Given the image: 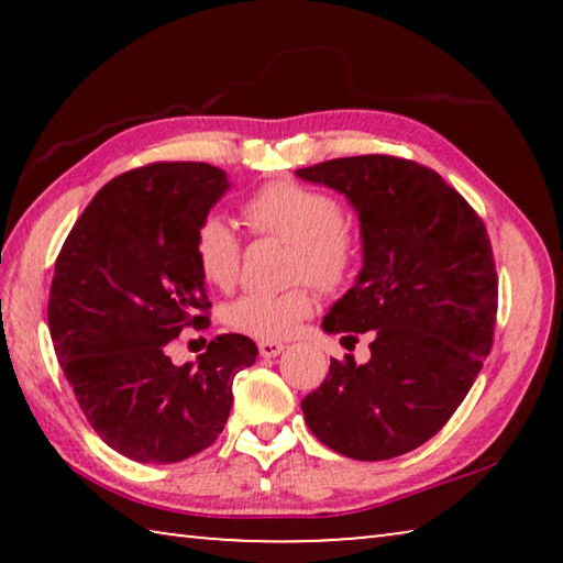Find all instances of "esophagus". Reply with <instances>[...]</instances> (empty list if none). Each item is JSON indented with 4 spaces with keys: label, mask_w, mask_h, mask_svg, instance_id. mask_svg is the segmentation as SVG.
Listing matches in <instances>:
<instances>
[{
    "label": "esophagus",
    "mask_w": 563,
    "mask_h": 563,
    "mask_svg": "<svg viewBox=\"0 0 563 563\" xmlns=\"http://www.w3.org/2000/svg\"><path fill=\"white\" fill-rule=\"evenodd\" d=\"M258 350H261L263 357H278L280 352L285 350V345H283V342H278V340H261L258 342Z\"/></svg>",
    "instance_id": "obj_1"
}]
</instances>
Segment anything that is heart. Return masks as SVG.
<instances>
[{
	"label": "heart",
	"instance_id": "obj_1",
	"mask_svg": "<svg viewBox=\"0 0 563 563\" xmlns=\"http://www.w3.org/2000/svg\"><path fill=\"white\" fill-rule=\"evenodd\" d=\"M245 221L255 233L292 245L290 278H305L320 290H340L357 265V241L345 225L335 198L316 188L275 180L245 203ZM194 253L203 280L231 290L241 273L243 243L231 221L206 216L196 231ZM312 312V292L295 285L283 292H247L225 310L228 328L261 340L290 338Z\"/></svg>",
	"mask_w": 563,
	"mask_h": 563
}]
</instances>
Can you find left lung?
I'll return each mask as SVG.
<instances>
[{"instance_id": "8db88e82", "label": "left lung", "mask_w": 563, "mask_h": 563, "mask_svg": "<svg viewBox=\"0 0 563 563\" xmlns=\"http://www.w3.org/2000/svg\"><path fill=\"white\" fill-rule=\"evenodd\" d=\"M295 176L338 190L357 213L362 268L322 318L369 357L330 360L302 399L310 432L360 462L393 460L442 430L489 355L497 271L482 218L432 168L395 156H350Z\"/></svg>"}]
</instances>
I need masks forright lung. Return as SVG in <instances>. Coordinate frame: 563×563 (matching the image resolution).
<instances>
[{
	"instance_id": "add662e5",
	"label": "right lung",
	"mask_w": 563,
	"mask_h": 563,
	"mask_svg": "<svg viewBox=\"0 0 563 563\" xmlns=\"http://www.w3.org/2000/svg\"><path fill=\"white\" fill-rule=\"evenodd\" d=\"M231 188L211 164H151L109 180L74 223L54 265L49 332L81 412L111 450L144 464L211 446L233 405V377L258 357L238 332L196 365L166 345L211 308L194 241Z\"/></svg>"
}]
</instances>
